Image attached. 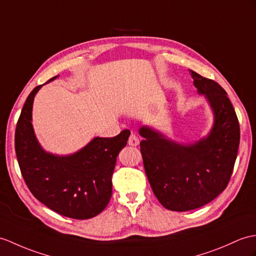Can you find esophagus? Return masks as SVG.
Returning a JSON list of instances; mask_svg holds the SVG:
<instances>
[{
    "instance_id": "obj_1",
    "label": "esophagus",
    "mask_w": 256,
    "mask_h": 256,
    "mask_svg": "<svg viewBox=\"0 0 256 256\" xmlns=\"http://www.w3.org/2000/svg\"><path fill=\"white\" fill-rule=\"evenodd\" d=\"M128 144L130 145V146H138V144H140V138H138V136L136 135L135 133H132L130 135V138H128Z\"/></svg>"
}]
</instances>
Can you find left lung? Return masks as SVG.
<instances>
[{"instance_id":"1","label":"left lung","mask_w":256,"mask_h":256,"mask_svg":"<svg viewBox=\"0 0 256 256\" xmlns=\"http://www.w3.org/2000/svg\"><path fill=\"white\" fill-rule=\"evenodd\" d=\"M215 121L206 138L182 145L142 126L140 152L154 194L164 207L188 212L210 203L227 188L240 142V126L224 89L215 80L190 70Z\"/></svg>"}]
</instances>
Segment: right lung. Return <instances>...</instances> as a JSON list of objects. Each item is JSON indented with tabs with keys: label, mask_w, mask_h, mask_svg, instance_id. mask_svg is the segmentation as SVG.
I'll return each instance as SVG.
<instances>
[{
	"label": "right lung",
	"mask_w": 256,
	"mask_h": 256,
	"mask_svg": "<svg viewBox=\"0 0 256 256\" xmlns=\"http://www.w3.org/2000/svg\"><path fill=\"white\" fill-rule=\"evenodd\" d=\"M41 86L29 94L16 126L15 150L22 176L34 198L53 212L74 219L92 218L111 198L116 157L126 145L130 130L114 138H94L70 156L44 152L32 124L34 98Z\"/></svg>",
	"instance_id": "add662e5"
}]
</instances>
